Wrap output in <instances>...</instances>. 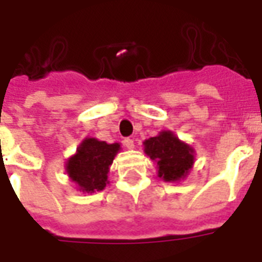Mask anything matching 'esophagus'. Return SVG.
Returning a JSON list of instances; mask_svg holds the SVG:
<instances>
[{
  "mask_svg": "<svg viewBox=\"0 0 262 262\" xmlns=\"http://www.w3.org/2000/svg\"><path fill=\"white\" fill-rule=\"evenodd\" d=\"M123 144H125L126 148L135 147V142H133V139H130V137H126L125 140H123Z\"/></svg>",
  "mask_w": 262,
  "mask_h": 262,
  "instance_id": "esophagus-1",
  "label": "esophagus"
}]
</instances>
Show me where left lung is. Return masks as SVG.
Segmentation results:
<instances>
[{"label":"left lung","mask_w":262,"mask_h":262,"mask_svg":"<svg viewBox=\"0 0 262 262\" xmlns=\"http://www.w3.org/2000/svg\"><path fill=\"white\" fill-rule=\"evenodd\" d=\"M144 153L157 164L159 177L167 182L184 180L193 165V148L181 142L171 130L160 132L159 136L143 142Z\"/></svg>","instance_id":"obj_1"}]
</instances>
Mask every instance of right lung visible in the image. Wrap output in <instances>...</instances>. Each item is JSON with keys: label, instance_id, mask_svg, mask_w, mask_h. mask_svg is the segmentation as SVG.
<instances>
[{"label": "right lung", "instance_id": "obj_1", "mask_svg": "<svg viewBox=\"0 0 262 262\" xmlns=\"http://www.w3.org/2000/svg\"><path fill=\"white\" fill-rule=\"evenodd\" d=\"M120 150L119 143L109 144L94 137H86L77 147V153L66 163L70 180L82 192L102 191L108 184L109 167Z\"/></svg>", "mask_w": 262, "mask_h": 262}]
</instances>
